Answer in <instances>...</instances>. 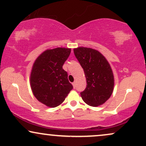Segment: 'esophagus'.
Masks as SVG:
<instances>
[{
    "mask_svg": "<svg viewBox=\"0 0 146 146\" xmlns=\"http://www.w3.org/2000/svg\"><path fill=\"white\" fill-rule=\"evenodd\" d=\"M73 88H76V82H73Z\"/></svg>",
    "mask_w": 146,
    "mask_h": 146,
    "instance_id": "esophagus-1",
    "label": "esophagus"
}]
</instances>
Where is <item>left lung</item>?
I'll return each mask as SVG.
<instances>
[{"mask_svg":"<svg viewBox=\"0 0 146 146\" xmlns=\"http://www.w3.org/2000/svg\"><path fill=\"white\" fill-rule=\"evenodd\" d=\"M73 51L86 78V88L80 94L83 100L94 107L103 104L114 90V75L109 62L97 50L78 47Z\"/></svg>","mask_w":146,"mask_h":146,"instance_id":"obj_1","label":"left lung"}]
</instances>
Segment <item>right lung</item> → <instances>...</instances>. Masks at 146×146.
<instances>
[{
    "label": "right lung",
    "instance_id": "right-lung-1",
    "mask_svg": "<svg viewBox=\"0 0 146 146\" xmlns=\"http://www.w3.org/2000/svg\"><path fill=\"white\" fill-rule=\"evenodd\" d=\"M71 50L68 48L48 49L33 64L29 79L31 89L36 99L48 107L59 106L73 89L67 71L62 69Z\"/></svg>",
    "mask_w": 146,
    "mask_h": 146
}]
</instances>
